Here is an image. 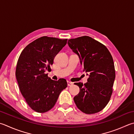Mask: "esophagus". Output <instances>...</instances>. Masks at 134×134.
Returning a JSON list of instances; mask_svg holds the SVG:
<instances>
[{
    "instance_id": "obj_1",
    "label": "esophagus",
    "mask_w": 134,
    "mask_h": 134,
    "mask_svg": "<svg viewBox=\"0 0 134 134\" xmlns=\"http://www.w3.org/2000/svg\"><path fill=\"white\" fill-rule=\"evenodd\" d=\"M67 85H68V86H72V85H73V83H72V82H71L67 81Z\"/></svg>"
}]
</instances>
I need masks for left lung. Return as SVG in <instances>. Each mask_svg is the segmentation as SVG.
<instances>
[{
  "label": "left lung",
  "mask_w": 134,
  "mask_h": 134,
  "mask_svg": "<svg viewBox=\"0 0 134 134\" xmlns=\"http://www.w3.org/2000/svg\"><path fill=\"white\" fill-rule=\"evenodd\" d=\"M68 44L89 74L87 83H74L80 88L74 97L75 105L85 114L98 113L107 105L113 93L115 78L113 57L105 46L89 36L71 38Z\"/></svg>",
  "instance_id": "obj_1"
}]
</instances>
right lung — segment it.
<instances>
[{"label":"right lung","mask_w":134,"mask_h":134,"mask_svg":"<svg viewBox=\"0 0 134 134\" xmlns=\"http://www.w3.org/2000/svg\"><path fill=\"white\" fill-rule=\"evenodd\" d=\"M67 39L43 36L33 41L21 52L17 63L16 77L19 89L29 107L37 113L50 110L67 87L64 79L52 80L46 74Z\"/></svg>","instance_id":"add662e5"}]
</instances>
